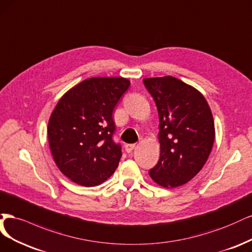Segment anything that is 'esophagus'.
Returning a JSON list of instances; mask_svg holds the SVG:
<instances>
[{"instance_id": "obj_1", "label": "esophagus", "mask_w": 252, "mask_h": 252, "mask_svg": "<svg viewBox=\"0 0 252 252\" xmlns=\"http://www.w3.org/2000/svg\"><path fill=\"white\" fill-rule=\"evenodd\" d=\"M135 147H136L135 144H126V151L127 153H131V152L135 149Z\"/></svg>"}]
</instances>
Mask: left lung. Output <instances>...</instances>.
I'll use <instances>...</instances> for the list:
<instances>
[{"mask_svg": "<svg viewBox=\"0 0 252 252\" xmlns=\"http://www.w3.org/2000/svg\"><path fill=\"white\" fill-rule=\"evenodd\" d=\"M143 84L159 116L160 158L149 174L162 188H178L200 172L212 152V111L200 91L174 76L144 78Z\"/></svg>", "mask_w": 252, "mask_h": 252, "instance_id": "obj_1", "label": "left lung"}]
</instances>
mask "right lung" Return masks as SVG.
<instances>
[{
  "instance_id": "add662e5",
  "label": "right lung",
  "mask_w": 252,
  "mask_h": 252,
  "mask_svg": "<svg viewBox=\"0 0 252 252\" xmlns=\"http://www.w3.org/2000/svg\"><path fill=\"white\" fill-rule=\"evenodd\" d=\"M129 84L124 77L88 78L55 105L48 123V141L55 164L71 181L96 186L115 172L121 148L112 139V113Z\"/></svg>"
}]
</instances>
